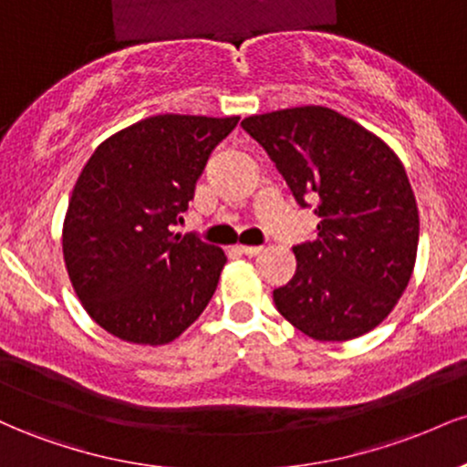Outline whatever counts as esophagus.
<instances>
[{
	"label": "esophagus",
	"instance_id": "34e87169",
	"mask_svg": "<svg viewBox=\"0 0 467 467\" xmlns=\"http://www.w3.org/2000/svg\"><path fill=\"white\" fill-rule=\"evenodd\" d=\"M237 250L245 256H256V254H261V252H264V245H239Z\"/></svg>",
	"mask_w": 467,
	"mask_h": 467
}]
</instances>
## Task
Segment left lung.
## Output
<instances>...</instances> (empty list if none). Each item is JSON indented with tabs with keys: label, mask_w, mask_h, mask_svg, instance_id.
<instances>
[{
	"label": "left lung",
	"mask_w": 467,
	"mask_h": 467,
	"mask_svg": "<svg viewBox=\"0 0 467 467\" xmlns=\"http://www.w3.org/2000/svg\"><path fill=\"white\" fill-rule=\"evenodd\" d=\"M301 208L314 203L316 239L294 245L296 272L275 289L287 323L323 342L364 336L409 285L420 213L404 164L387 142L329 107L305 105L241 122Z\"/></svg>",
	"instance_id": "obj_1"
}]
</instances>
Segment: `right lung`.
Listing matches in <instances>:
<instances>
[{
    "instance_id": "add662e5",
    "label": "right lung",
    "mask_w": 467,
    "mask_h": 467,
    "mask_svg": "<svg viewBox=\"0 0 467 467\" xmlns=\"http://www.w3.org/2000/svg\"><path fill=\"white\" fill-rule=\"evenodd\" d=\"M239 116L162 114L100 142L63 222V259L85 312L120 340L166 345L200 318L226 254L173 226Z\"/></svg>"
}]
</instances>
